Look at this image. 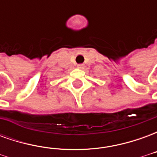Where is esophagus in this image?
Here are the masks:
<instances>
[{
    "label": "esophagus",
    "mask_w": 157,
    "mask_h": 157,
    "mask_svg": "<svg viewBox=\"0 0 157 157\" xmlns=\"http://www.w3.org/2000/svg\"><path fill=\"white\" fill-rule=\"evenodd\" d=\"M77 67L79 69H83L84 68V65L83 64H79V65H77Z\"/></svg>",
    "instance_id": "34e87169"
}]
</instances>
